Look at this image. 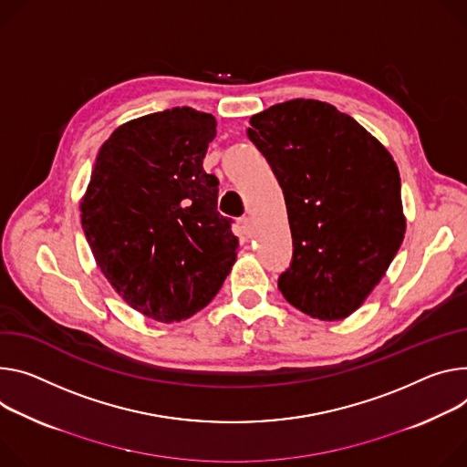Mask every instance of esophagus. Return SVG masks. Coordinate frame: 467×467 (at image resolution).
I'll use <instances>...</instances> for the list:
<instances>
[{
  "instance_id": "1",
  "label": "esophagus",
  "mask_w": 467,
  "mask_h": 467,
  "mask_svg": "<svg viewBox=\"0 0 467 467\" xmlns=\"http://www.w3.org/2000/svg\"><path fill=\"white\" fill-rule=\"evenodd\" d=\"M242 231H244L245 236L253 234V222H251V218H242Z\"/></svg>"
}]
</instances>
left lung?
I'll return each mask as SVG.
<instances>
[{"mask_svg": "<svg viewBox=\"0 0 467 467\" xmlns=\"http://www.w3.org/2000/svg\"><path fill=\"white\" fill-rule=\"evenodd\" d=\"M249 124L247 138L283 190L292 233L281 294L318 320L350 317L404 240L393 156L358 120L320 100L275 104Z\"/></svg>", "mask_w": 467, "mask_h": 467, "instance_id": "8db88e82", "label": "left lung"}]
</instances>
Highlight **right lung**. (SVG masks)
Returning a JSON list of instances; mask_svg holds the SVG:
<instances>
[{
	"label": "right lung",
	"mask_w": 467,
	"mask_h": 467,
	"mask_svg": "<svg viewBox=\"0 0 467 467\" xmlns=\"http://www.w3.org/2000/svg\"><path fill=\"white\" fill-rule=\"evenodd\" d=\"M216 119L182 106L120 124L100 147L81 227L122 300L158 322L186 320L222 288L238 238L202 169Z\"/></svg>",
	"instance_id": "add662e5"
}]
</instances>
